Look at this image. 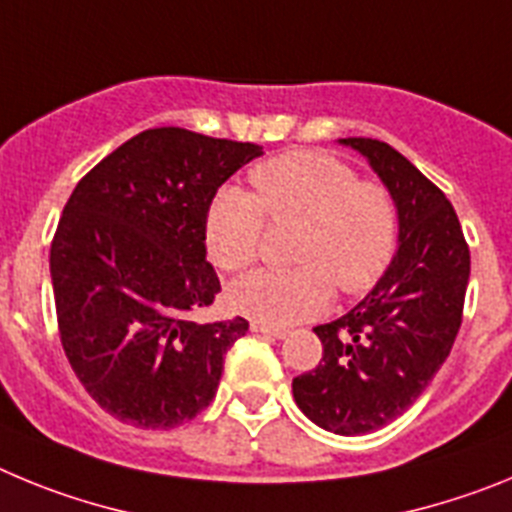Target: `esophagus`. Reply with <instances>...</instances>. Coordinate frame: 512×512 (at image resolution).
<instances>
[{
  "mask_svg": "<svg viewBox=\"0 0 512 512\" xmlns=\"http://www.w3.org/2000/svg\"><path fill=\"white\" fill-rule=\"evenodd\" d=\"M251 330H253V333H261V336H271V338H284L289 333L287 328H279V325L261 323V320H253Z\"/></svg>",
  "mask_w": 512,
  "mask_h": 512,
  "instance_id": "esophagus-1",
  "label": "esophagus"
}]
</instances>
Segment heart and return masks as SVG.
<instances>
[{
  "mask_svg": "<svg viewBox=\"0 0 512 512\" xmlns=\"http://www.w3.org/2000/svg\"><path fill=\"white\" fill-rule=\"evenodd\" d=\"M253 194L223 189L207 207L205 243L223 271L259 259L266 218L302 223L292 269H261L230 287V305L261 323H297L341 295H364L382 279L397 248L395 197L382 182L359 179L341 158L289 151L251 171Z\"/></svg>",
  "mask_w": 512,
  "mask_h": 512,
  "instance_id": "b5f03b06",
  "label": "heart"
}]
</instances>
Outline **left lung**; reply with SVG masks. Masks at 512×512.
<instances>
[{"label": "left lung", "mask_w": 512, "mask_h": 512, "mask_svg": "<svg viewBox=\"0 0 512 512\" xmlns=\"http://www.w3.org/2000/svg\"><path fill=\"white\" fill-rule=\"evenodd\" d=\"M369 158L395 197L400 248L377 287L343 318L315 328L323 359L292 379L297 408L338 436L392 423L449 356L464 315L469 246L446 194L400 151L343 138Z\"/></svg>", "instance_id": "obj_1"}]
</instances>
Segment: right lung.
<instances>
[{
  "instance_id": "obj_1",
  "label": "right lung",
  "mask_w": 512,
  "mask_h": 512,
  "mask_svg": "<svg viewBox=\"0 0 512 512\" xmlns=\"http://www.w3.org/2000/svg\"><path fill=\"white\" fill-rule=\"evenodd\" d=\"M261 156L253 143L151 128L89 171L51 243L58 336L99 408L138 428L197 418L248 320L197 323L220 279L205 259L217 187Z\"/></svg>"
}]
</instances>
